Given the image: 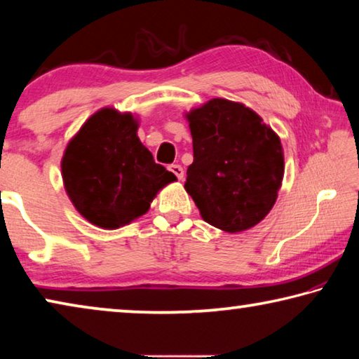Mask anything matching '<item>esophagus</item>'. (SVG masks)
<instances>
[{
  "instance_id": "esophagus-1",
  "label": "esophagus",
  "mask_w": 359,
  "mask_h": 359,
  "mask_svg": "<svg viewBox=\"0 0 359 359\" xmlns=\"http://www.w3.org/2000/svg\"><path fill=\"white\" fill-rule=\"evenodd\" d=\"M169 171H171L179 180L184 179V168H182L180 165H171L169 166Z\"/></svg>"
}]
</instances>
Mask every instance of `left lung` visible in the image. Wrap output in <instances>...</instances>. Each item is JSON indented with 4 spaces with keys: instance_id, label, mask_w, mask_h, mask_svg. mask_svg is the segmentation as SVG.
I'll return each instance as SVG.
<instances>
[{
    "instance_id": "1",
    "label": "left lung",
    "mask_w": 359,
    "mask_h": 359,
    "mask_svg": "<svg viewBox=\"0 0 359 359\" xmlns=\"http://www.w3.org/2000/svg\"><path fill=\"white\" fill-rule=\"evenodd\" d=\"M187 117L193 137L187 193L212 226L226 233L255 226L282 185L280 139L252 109L228 100H212Z\"/></svg>"
}]
</instances>
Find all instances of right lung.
I'll use <instances>...</instances> for the list:
<instances>
[{"instance_id":"1","label":"right lung","mask_w":359,"mask_h":359,"mask_svg":"<svg viewBox=\"0 0 359 359\" xmlns=\"http://www.w3.org/2000/svg\"><path fill=\"white\" fill-rule=\"evenodd\" d=\"M131 114L104 107L66 147L62 172L72 204L100 228L115 229L149 210L156 191L177 180L156 165Z\"/></svg>"}]
</instances>
